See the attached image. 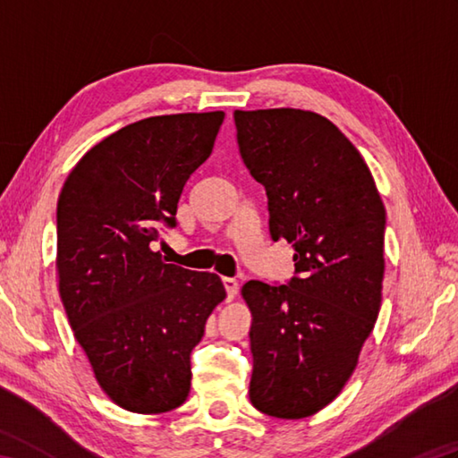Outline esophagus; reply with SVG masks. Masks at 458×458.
Returning a JSON list of instances; mask_svg holds the SVG:
<instances>
[{
    "label": "esophagus",
    "instance_id": "34e87169",
    "mask_svg": "<svg viewBox=\"0 0 458 458\" xmlns=\"http://www.w3.org/2000/svg\"><path fill=\"white\" fill-rule=\"evenodd\" d=\"M222 284H224V289H226V297L228 301L234 299L238 295V281L232 279V277H222Z\"/></svg>",
    "mask_w": 458,
    "mask_h": 458
}]
</instances>
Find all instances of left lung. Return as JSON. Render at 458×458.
Listing matches in <instances>:
<instances>
[{
  "label": "left lung",
  "instance_id": "left-lung-1",
  "mask_svg": "<svg viewBox=\"0 0 458 458\" xmlns=\"http://www.w3.org/2000/svg\"><path fill=\"white\" fill-rule=\"evenodd\" d=\"M240 155L266 187L271 238L295 248L287 285L251 279L250 402L303 420L343 390L382 305L386 208L362 155L309 110H236Z\"/></svg>",
  "mask_w": 458,
  "mask_h": 458
}]
</instances>
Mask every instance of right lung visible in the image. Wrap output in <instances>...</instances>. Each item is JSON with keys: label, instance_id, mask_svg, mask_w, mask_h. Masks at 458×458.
<instances>
[{"label": "right lung", "instance_id": "add662e5", "mask_svg": "<svg viewBox=\"0 0 458 458\" xmlns=\"http://www.w3.org/2000/svg\"><path fill=\"white\" fill-rule=\"evenodd\" d=\"M224 112L153 115L96 143L56 204L58 293L96 382L133 413L191 392V352L226 299L216 274L165 264L184 182L210 157Z\"/></svg>", "mask_w": 458, "mask_h": 458}]
</instances>
